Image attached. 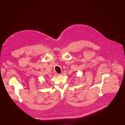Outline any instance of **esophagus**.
<instances>
[{
	"label": "esophagus",
	"instance_id": "1",
	"mask_svg": "<svg viewBox=\"0 0 125 125\" xmlns=\"http://www.w3.org/2000/svg\"><path fill=\"white\" fill-rule=\"evenodd\" d=\"M57 75H61L62 74H61V73H58Z\"/></svg>",
	"mask_w": 125,
	"mask_h": 125
}]
</instances>
